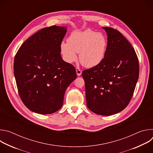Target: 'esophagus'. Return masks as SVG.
<instances>
[{"label": "esophagus", "instance_id": "esophagus-1", "mask_svg": "<svg viewBox=\"0 0 153 153\" xmlns=\"http://www.w3.org/2000/svg\"><path fill=\"white\" fill-rule=\"evenodd\" d=\"M76 73H77V76H80L82 74V71L79 68H76Z\"/></svg>", "mask_w": 153, "mask_h": 153}]
</instances>
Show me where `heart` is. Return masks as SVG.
I'll return each mask as SVG.
<instances>
[{
	"mask_svg": "<svg viewBox=\"0 0 153 153\" xmlns=\"http://www.w3.org/2000/svg\"><path fill=\"white\" fill-rule=\"evenodd\" d=\"M107 47V40L102 33L91 30L74 31L68 38V42H62L60 53L63 60L72 63L79 60L84 67H94L103 60Z\"/></svg>",
	"mask_w": 153,
	"mask_h": 153,
	"instance_id": "b5f03b06",
	"label": "heart"
}]
</instances>
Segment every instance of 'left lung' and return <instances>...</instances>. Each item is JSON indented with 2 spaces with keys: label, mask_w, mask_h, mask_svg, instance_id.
I'll use <instances>...</instances> for the list:
<instances>
[{
  "label": "left lung",
  "mask_w": 153,
  "mask_h": 153,
  "mask_svg": "<svg viewBox=\"0 0 153 153\" xmlns=\"http://www.w3.org/2000/svg\"><path fill=\"white\" fill-rule=\"evenodd\" d=\"M108 43L103 61L82 72L86 105L102 116L118 113L131 99L139 79V60L134 49L117 30L102 27Z\"/></svg>",
  "instance_id": "8db88e82"
}]
</instances>
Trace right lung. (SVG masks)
I'll list each match as a JSON object with an SVG mask.
<instances>
[{
    "mask_svg": "<svg viewBox=\"0 0 153 153\" xmlns=\"http://www.w3.org/2000/svg\"><path fill=\"white\" fill-rule=\"evenodd\" d=\"M67 27L43 28L22 45L14 60V74L21 100L31 111L52 114L63 105L68 86L76 79L73 65L65 62L60 43Z\"/></svg>",
    "mask_w": 153,
    "mask_h": 153,
    "instance_id": "add662e5",
    "label": "right lung"
}]
</instances>
